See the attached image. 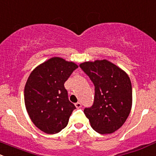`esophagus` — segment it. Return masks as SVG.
<instances>
[{
    "label": "esophagus",
    "mask_w": 156,
    "mask_h": 156,
    "mask_svg": "<svg viewBox=\"0 0 156 156\" xmlns=\"http://www.w3.org/2000/svg\"><path fill=\"white\" fill-rule=\"evenodd\" d=\"M75 106H76V108H80V107H82V104H81V103H80V102H77V103H76V104H75Z\"/></svg>",
    "instance_id": "obj_1"
}]
</instances>
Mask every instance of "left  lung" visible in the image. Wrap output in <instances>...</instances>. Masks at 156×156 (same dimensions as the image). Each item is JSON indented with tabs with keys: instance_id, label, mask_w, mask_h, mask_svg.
Listing matches in <instances>:
<instances>
[{
	"instance_id": "left-lung-1",
	"label": "left lung",
	"mask_w": 156,
	"mask_h": 156,
	"mask_svg": "<svg viewBox=\"0 0 156 156\" xmlns=\"http://www.w3.org/2000/svg\"><path fill=\"white\" fill-rule=\"evenodd\" d=\"M94 86L91 107L85 108L91 128L101 134H111L126 121L132 106V87L126 72L104 59L80 64Z\"/></svg>"
}]
</instances>
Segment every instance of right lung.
Instances as JSON below:
<instances>
[{"label":"right lung","instance_id":"obj_1","mask_svg":"<svg viewBox=\"0 0 156 156\" xmlns=\"http://www.w3.org/2000/svg\"><path fill=\"white\" fill-rule=\"evenodd\" d=\"M78 66L59 57L38 65L25 86L27 112L37 128L46 133H58L67 126L74 104L69 101L65 83Z\"/></svg>","mask_w":156,"mask_h":156}]
</instances>
